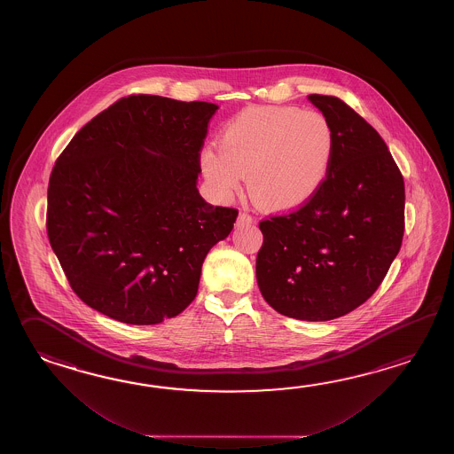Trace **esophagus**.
<instances>
[{
    "label": "esophagus",
    "mask_w": 454,
    "mask_h": 454,
    "mask_svg": "<svg viewBox=\"0 0 454 454\" xmlns=\"http://www.w3.org/2000/svg\"><path fill=\"white\" fill-rule=\"evenodd\" d=\"M254 223L253 221V217L248 215V214L240 213L239 215V219H237V227H245V225H250V223Z\"/></svg>",
    "instance_id": "1"
}]
</instances>
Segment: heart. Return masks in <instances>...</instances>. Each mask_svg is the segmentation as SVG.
Here are the masks:
<instances>
[{"mask_svg":"<svg viewBox=\"0 0 454 454\" xmlns=\"http://www.w3.org/2000/svg\"><path fill=\"white\" fill-rule=\"evenodd\" d=\"M219 145L200 154L209 192L227 203L243 175L264 211L292 213L311 201L328 178L334 129L328 118L297 106H248L223 126Z\"/></svg>","mask_w":454,"mask_h":454,"instance_id":"b5f03b06","label":"heart"}]
</instances>
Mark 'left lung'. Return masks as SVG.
<instances>
[{"instance_id": "8db88e82", "label": "left lung", "mask_w": 454, "mask_h": 454, "mask_svg": "<svg viewBox=\"0 0 454 454\" xmlns=\"http://www.w3.org/2000/svg\"><path fill=\"white\" fill-rule=\"evenodd\" d=\"M309 100L334 129V157L317 196L260 223L261 295L289 318L328 321L367 301L404 235V180L377 129L338 97Z\"/></svg>"}]
</instances>
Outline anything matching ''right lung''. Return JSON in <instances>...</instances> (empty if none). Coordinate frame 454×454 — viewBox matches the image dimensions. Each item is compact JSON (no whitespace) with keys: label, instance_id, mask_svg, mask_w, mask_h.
Returning a JSON list of instances; mask_svg holds the SVG:
<instances>
[{"label":"right lung","instance_id":"1","mask_svg":"<svg viewBox=\"0 0 454 454\" xmlns=\"http://www.w3.org/2000/svg\"><path fill=\"white\" fill-rule=\"evenodd\" d=\"M219 106L129 96L92 118L49 184L50 245L77 297L128 325L180 315L237 209L198 192L200 151Z\"/></svg>","mask_w":454,"mask_h":454}]
</instances>
